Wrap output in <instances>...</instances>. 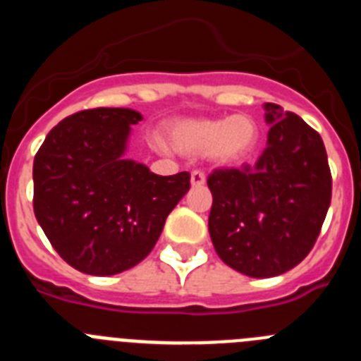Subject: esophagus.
<instances>
[{"mask_svg":"<svg viewBox=\"0 0 361 361\" xmlns=\"http://www.w3.org/2000/svg\"><path fill=\"white\" fill-rule=\"evenodd\" d=\"M204 183H206V175L202 171H191V186L200 188L204 186Z\"/></svg>","mask_w":361,"mask_h":361,"instance_id":"esophagus-1","label":"esophagus"}]
</instances>
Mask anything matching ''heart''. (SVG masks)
Listing matches in <instances>:
<instances>
[{
    "label": "heart",
    "instance_id": "b5f03b06",
    "mask_svg": "<svg viewBox=\"0 0 361 361\" xmlns=\"http://www.w3.org/2000/svg\"><path fill=\"white\" fill-rule=\"evenodd\" d=\"M168 139L177 152L186 155L208 153L219 164H237L253 152L258 130L247 116L184 119L171 124Z\"/></svg>",
    "mask_w": 361,
    "mask_h": 361
}]
</instances>
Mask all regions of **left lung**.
I'll list each match as a JSON object with an SVG mask.
<instances>
[{"label": "left lung", "instance_id": "left-lung-1", "mask_svg": "<svg viewBox=\"0 0 361 361\" xmlns=\"http://www.w3.org/2000/svg\"><path fill=\"white\" fill-rule=\"evenodd\" d=\"M267 145L253 166L216 170L209 237L224 264L251 279L298 266L320 235L331 204V170L322 137L293 111L264 104Z\"/></svg>", "mask_w": 361, "mask_h": 361}]
</instances>
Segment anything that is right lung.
Wrapping results in <instances>:
<instances>
[{"label": "right lung", "instance_id": "right-lung-1", "mask_svg": "<svg viewBox=\"0 0 361 361\" xmlns=\"http://www.w3.org/2000/svg\"><path fill=\"white\" fill-rule=\"evenodd\" d=\"M132 108H95L50 130L34 159V213L59 257L81 273L110 276L145 260L190 173H153L126 157Z\"/></svg>", "mask_w": 361, "mask_h": 361}]
</instances>
